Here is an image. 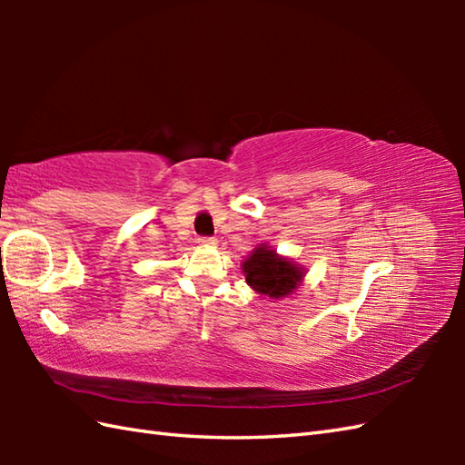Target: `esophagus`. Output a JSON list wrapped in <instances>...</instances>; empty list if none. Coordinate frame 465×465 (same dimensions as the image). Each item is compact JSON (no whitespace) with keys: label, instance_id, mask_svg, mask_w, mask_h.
<instances>
[{"label":"esophagus","instance_id":"esophagus-1","mask_svg":"<svg viewBox=\"0 0 465 465\" xmlns=\"http://www.w3.org/2000/svg\"><path fill=\"white\" fill-rule=\"evenodd\" d=\"M202 245H215V238H200L197 240Z\"/></svg>","mask_w":465,"mask_h":465}]
</instances>
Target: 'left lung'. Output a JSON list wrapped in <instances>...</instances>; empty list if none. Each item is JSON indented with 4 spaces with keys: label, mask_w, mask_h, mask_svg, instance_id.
I'll list each match as a JSON object with an SVG mask.
<instances>
[{
    "label": "left lung",
    "mask_w": 465,
    "mask_h": 465,
    "mask_svg": "<svg viewBox=\"0 0 465 465\" xmlns=\"http://www.w3.org/2000/svg\"><path fill=\"white\" fill-rule=\"evenodd\" d=\"M242 272L252 290L268 295L272 300H282L285 295H292L305 275L303 268H300L298 263L282 258L265 243L258 245L248 255V260L242 263Z\"/></svg>",
    "instance_id": "obj_1"
}]
</instances>
